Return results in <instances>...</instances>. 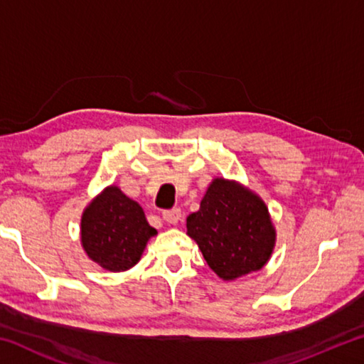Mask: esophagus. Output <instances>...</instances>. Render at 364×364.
Masks as SVG:
<instances>
[{
  "label": "esophagus",
  "instance_id": "esophagus-1",
  "mask_svg": "<svg viewBox=\"0 0 364 364\" xmlns=\"http://www.w3.org/2000/svg\"><path fill=\"white\" fill-rule=\"evenodd\" d=\"M162 217H164V220H165V221H167V223H170V225H176L178 221L181 220V208L175 207V208H170V210H165Z\"/></svg>",
  "mask_w": 364,
  "mask_h": 364
}]
</instances>
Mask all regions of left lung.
Returning <instances> with one entry per match:
<instances>
[{"label": "left lung", "mask_w": 364, "mask_h": 364, "mask_svg": "<svg viewBox=\"0 0 364 364\" xmlns=\"http://www.w3.org/2000/svg\"><path fill=\"white\" fill-rule=\"evenodd\" d=\"M194 239L218 278L234 281L262 269L276 245V230L263 199L244 184L215 178L199 210L186 218Z\"/></svg>", "instance_id": "left-lung-1"}]
</instances>
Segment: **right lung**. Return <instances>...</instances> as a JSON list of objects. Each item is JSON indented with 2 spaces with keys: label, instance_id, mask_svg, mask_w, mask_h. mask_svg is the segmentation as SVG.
I'll return each mask as SVG.
<instances>
[{
  "label": "right lung",
  "instance_id": "right-lung-1",
  "mask_svg": "<svg viewBox=\"0 0 364 364\" xmlns=\"http://www.w3.org/2000/svg\"><path fill=\"white\" fill-rule=\"evenodd\" d=\"M156 234L147 223L143 207L115 184L104 188L85 207L80 221L85 254L112 273L133 268Z\"/></svg>",
  "mask_w": 364,
  "mask_h": 364
}]
</instances>
